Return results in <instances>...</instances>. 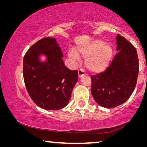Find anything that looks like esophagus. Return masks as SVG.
<instances>
[{
    "label": "esophagus",
    "mask_w": 147,
    "mask_h": 147,
    "mask_svg": "<svg viewBox=\"0 0 147 147\" xmlns=\"http://www.w3.org/2000/svg\"><path fill=\"white\" fill-rule=\"evenodd\" d=\"M86 74L84 69H79L78 70V78H81L82 77H83L84 75H86Z\"/></svg>",
    "instance_id": "1"
}]
</instances>
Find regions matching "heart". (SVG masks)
<instances>
[{
	"label": "heart",
	"instance_id": "heart-1",
	"mask_svg": "<svg viewBox=\"0 0 147 147\" xmlns=\"http://www.w3.org/2000/svg\"><path fill=\"white\" fill-rule=\"evenodd\" d=\"M113 48L109 43L94 39L82 44L75 50L68 52L71 58L78 60L80 56L87 58L86 66L92 73H101L108 67L113 56Z\"/></svg>",
	"mask_w": 147,
	"mask_h": 147
}]
</instances>
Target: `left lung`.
<instances>
[{
	"label": "left lung",
	"instance_id": "left-lung-1",
	"mask_svg": "<svg viewBox=\"0 0 147 147\" xmlns=\"http://www.w3.org/2000/svg\"><path fill=\"white\" fill-rule=\"evenodd\" d=\"M118 52L106 70L91 76V94L99 105L112 108L123 104L134 91L139 73L136 49L124 37L117 36Z\"/></svg>",
	"mask_w": 147,
	"mask_h": 147
}]
</instances>
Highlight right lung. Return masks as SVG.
Listing matches in <instances>:
<instances>
[{"mask_svg": "<svg viewBox=\"0 0 147 147\" xmlns=\"http://www.w3.org/2000/svg\"><path fill=\"white\" fill-rule=\"evenodd\" d=\"M41 55L47 60L41 62ZM63 53L56 39L45 38L34 44L23 58V77L30 96L37 105L47 110H58L67 105L78 71L65 66Z\"/></svg>", "mask_w": 147, "mask_h": 147, "instance_id": "1", "label": "right lung"}]
</instances>
